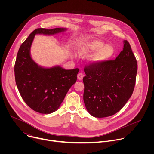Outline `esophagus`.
<instances>
[{
    "instance_id": "34e87169",
    "label": "esophagus",
    "mask_w": 154,
    "mask_h": 154,
    "mask_svg": "<svg viewBox=\"0 0 154 154\" xmlns=\"http://www.w3.org/2000/svg\"><path fill=\"white\" fill-rule=\"evenodd\" d=\"M83 77H84V75H83L82 73H81V72L79 73L78 75H77V79H78V80H82L83 78Z\"/></svg>"
}]
</instances>
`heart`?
I'll use <instances>...</instances> for the list:
<instances>
[{
	"label": "heart",
	"instance_id": "1",
	"mask_svg": "<svg viewBox=\"0 0 154 154\" xmlns=\"http://www.w3.org/2000/svg\"><path fill=\"white\" fill-rule=\"evenodd\" d=\"M96 52L91 63L93 64H101L112 58L115 54V49L112 45H105L100 40L95 39L85 43L79 50L81 55H90Z\"/></svg>",
	"mask_w": 154,
	"mask_h": 154
}]
</instances>
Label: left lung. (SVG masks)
<instances>
[{
  "label": "left lung",
  "instance_id": "obj_1",
  "mask_svg": "<svg viewBox=\"0 0 154 154\" xmlns=\"http://www.w3.org/2000/svg\"><path fill=\"white\" fill-rule=\"evenodd\" d=\"M137 69V60L127 40L115 60L86 66L83 101L88 113L95 118H105L121 110L133 93Z\"/></svg>",
  "mask_w": 154,
  "mask_h": 154
}]
</instances>
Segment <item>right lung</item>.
<instances>
[{"label": "right lung", "mask_w": 154, "mask_h": 154, "mask_svg": "<svg viewBox=\"0 0 154 154\" xmlns=\"http://www.w3.org/2000/svg\"><path fill=\"white\" fill-rule=\"evenodd\" d=\"M66 28L36 29L22 44L14 65L15 80L20 94L34 111L50 114L58 109L70 88L76 82L78 68L64 69L60 66L44 68L32 59L30 48L36 35H54Z\"/></svg>", "instance_id": "1"}]
</instances>
